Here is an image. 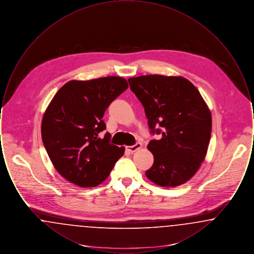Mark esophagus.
<instances>
[{"label": "esophagus", "instance_id": "1", "mask_svg": "<svg viewBox=\"0 0 254 254\" xmlns=\"http://www.w3.org/2000/svg\"><path fill=\"white\" fill-rule=\"evenodd\" d=\"M141 147H142V144H141V143H136L135 145L126 146V149H127V151H129V152H134V151L140 149Z\"/></svg>", "mask_w": 254, "mask_h": 254}]
</instances>
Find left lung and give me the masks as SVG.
I'll return each instance as SVG.
<instances>
[{
	"instance_id": "1",
	"label": "left lung",
	"mask_w": 254,
	"mask_h": 254,
	"mask_svg": "<svg viewBox=\"0 0 254 254\" xmlns=\"http://www.w3.org/2000/svg\"><path fill=\"white\" fill-rule=\"evenodd\" d=\"M128 83L145 109L150 132L162 134L147 145L154 162L146 177L160 187L185 184L200 168L209 144L211 114L203 97L178 76L145 75Z\"/></svg>"
}]
</instances>
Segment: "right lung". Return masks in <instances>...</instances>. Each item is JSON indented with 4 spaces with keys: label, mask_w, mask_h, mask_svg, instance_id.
Wrapping results in <instances>:
<instances>
[{
    "label": "right lung",
    "mask_w": 254,
    "mask_h": 254,
    "mask_svg": "<svg viewBox=\"0 0 254 254\" xmlns=\"http://www.w3.org/2000/svg\"><path fill=\"white\" fill-rule=\"evenodd\" d=\"M128 87L116 76L72 80L53 97L42 121V139L56 170L67 181L92 188L105 181L125 147L110 144L103 116Z\"/></svg>",
    "instance_id": "right-lung-1"
}]
</instances>
